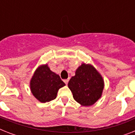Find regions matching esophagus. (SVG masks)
Returning <instances> with one entry per match:
<instances>
[{
    "label": "esophagus",
    "instance_id": "34e87169",
    "mask_svg": "<svg viewBox=\"0 0 135 135\" xmlns=\"http://www.w3.org/2000/svg\"><path fill=\"white\" fill-rule=\"evenodd\" d=\"M69 79H65V80H64V82L65 83V84L66 85H67L68 84V83H69Z\"/></svg>",
    "mask_w": 135,
    "mask_h": 135
}]
</instances>
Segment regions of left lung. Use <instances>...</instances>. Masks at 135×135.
Here are the masks:
<instances>
[{"label": "left lung", "mask_w": 135, "mask_h": 135, "mask_svg": "<svg viewBox=\"0 0 135 135\" xmlns=\"http://www.w3.org/2000/svg\"><path fill=\"white\" fill-rule=\"evenodd\" d=\"M68 87L77 102L83 106H91L101 97L104 80L92 65L83 64L70 79Z\"/></svg>", "instance_id": "left-lung-1"}]
</instances>
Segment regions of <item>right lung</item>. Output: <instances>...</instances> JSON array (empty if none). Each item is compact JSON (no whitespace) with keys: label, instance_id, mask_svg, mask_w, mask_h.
I'll list each match as a JSON object with an SVG mask.
<instances>
[{"label":"right lung","instance_id":"right-lung-1","mask_svg":"<svg viewBox=\"0 0 135 135\" xmlns=\"http://www.w3.org/2000/svg\"><path fill=\"white\" fill-rule=\"evenodd\" d=\"M31 90L41 102L45 103L57 97L59 88L65 85L59 75L50 71L47 64L41 66L35 71L31 80Z\"/></svg>","mask_w":135,"mask_h":135}]
</instances>
